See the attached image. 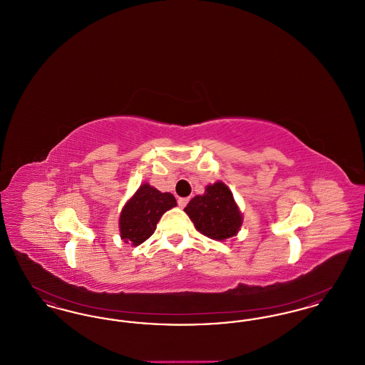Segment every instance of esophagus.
Returning <instances> with one entry per match:
<instances>
[{
	"mask_svg": "<svg viewBox=\"0 0 365 365\" xmlns=\"http://www.w3.org/2000/svg\"><path fill=\"white\" fill-rule=\"evenodd\" d=\"M187 204H189V198H179V200H178V205H179L180 208H185Z\"/></svg>",
	"mask_w": 365,
	"mask_h": 365,
	"instance_id": "obj_1",
	"label": "esophagus"
}]
</instances>
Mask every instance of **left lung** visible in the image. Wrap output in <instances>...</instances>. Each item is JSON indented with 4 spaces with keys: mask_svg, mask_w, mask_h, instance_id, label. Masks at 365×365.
I'll return each instance as SVG.
<instances>
[{
    "mask_svg": "<svg viewBox=\"0 0 365 365\" xmlns=\"http://www.w3.org/2000/svg\"><path fill=\"white\" fill-rule=\"evenodd\" d=\"M185 212L200 232L216 241L234 237L242 225L232 192L222 182L208 186L204 195H195Z\"/></svg>",
    "mask_w": 365,
    "mask_h": 365,
    "instance_id": "8db88e82",
    "label": "left lung"
}]
</instances>
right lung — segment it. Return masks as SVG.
<instances>
[{
  "mask_svg": "<svg viewBox=\"0 0 365 365\" xmlns=\"http://www.w3.org/2000/svg\"><path fill=\"white\" fill-rule=\"evenodd\" d=\"M176 207L171 192H161L145 183L124 205L120 213V237L124 242L138 246L156 230L161 216Z\"/></svg>",
  "mask_w": 365,
  "mask_h": 365,
  "instance_id": "obj_1",
  "label": "right lung"
}]
</instances>
